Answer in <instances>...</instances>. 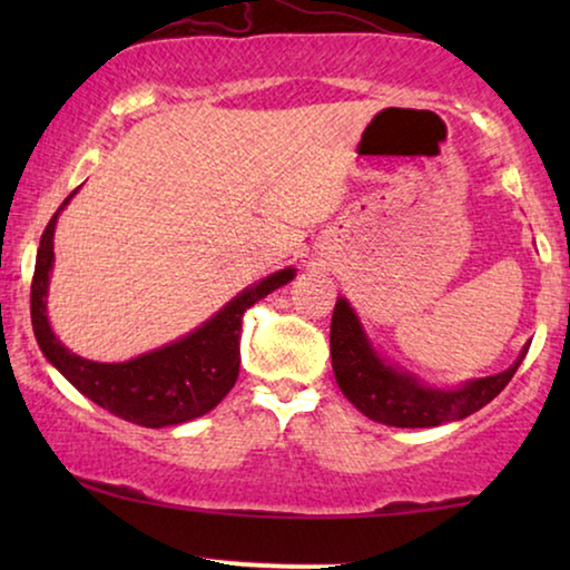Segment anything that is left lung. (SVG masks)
Listing matches in <instances>:
<instances>
[{"label":"left lung","instance_id":"obj_1","mask_svg":"<svg viewBox=\"0 0 570 570\" xmlns=\"http://www.w3.org/2000/svg\"><path fill=\"white\" fill-rule=\"evenodd\" d=\"M332 368L342 394L376 423L394 428H433L464 420L485 407L503 392L524 361L529 342L511 368L495 376L474 379L456 389H433L412 373L386 363L365 337L355 311L345 298L334 303L332 314Z\"/></svg>","mask_w":570,"mask_h":570}]
</instances>
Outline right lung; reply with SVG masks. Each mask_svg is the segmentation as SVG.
<instances>
[{
  "instance_id": "right-lung-1",
  "label": "right lung",
  "mask_w": 570,
  "mask_h": 570,
  "mask_svg": "<svg viewBox=\"0 0 570 570\" xmlns=\"http://www.w3.org/2000/svg\"><path fill=\"white\" fill-rule=\"evenodd\" d=\"M77 191V189H75ZM75 191L61 202V207L46 225L41 246L36 256L33 283H30V318L38 347L53 368L82 392L98 407L111 415L145 428H168L186 420L207 415L223 402L238 379L240 365V318L246 308L291 283L295 269H279L275 275L246 287L236 298L217 311L213 318L170 342L127 363H96L80 357L61 345L51 332L46 316V293L49 272L53 267V228L61 209L69 205Z\"/></svg>"
}]
</instances>
